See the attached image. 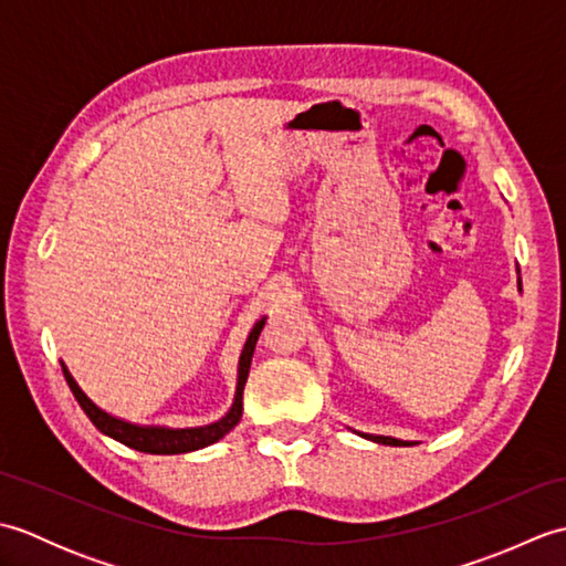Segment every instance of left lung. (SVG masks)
Here are the masks:
<instances>
[{
	"mask_svg": "<svg viewBox=\"0 0 566 566\" xmlns=\"http://www.w3.org/2000/svg\"><path fill=\"white\" fill-rule=\"evenodd\" d=\"M518 290H521V280H518ZM363 438H367V440H375V442H381V444H396V448H408V444L411 442H406V440H396V438H387V436H367V432H363Z\"/></svg>",
	"mask_w": 566,
	"mask_h": 566,
	"instance_id": "8db88e82",
	"label": "left lung"
}]
</instances>
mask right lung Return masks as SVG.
I'll return each instance as SVG.
<instances>
[{"label": "right lung", "mask_w": 566, "mask_h": 566, "mask_svg": "<svg viewBox=\"0 0 566 566\" xmlns=\"http://www.w3.org/2000/svg\"><path fill=\"white\" fill-rule=\"evenodd\" d=\"M264 326V318L255 323V328L250 331L248 340L243 353H240V363H238V387H235V399L231 411H228L221 420H216L211 426H201V428H160V426H134V423H126L122 418H114L97 403H92L87 399V394H84L77 381L72 379V375L67 371V367L63 365V375L70 391L75 394L77 403L82 406V411L87 413V418L92 420L97 430H102L104 436H109L118 442H124L126 448H134L138 452H148V454H182V452H191V450H201L207 448V444L221 440L226 432H231L240 416H243V387L248 381V371H250V363H252V353H255V343L260 338Z\"/></svg>", "instance_id": "right-lung-1"}]
</instances>
